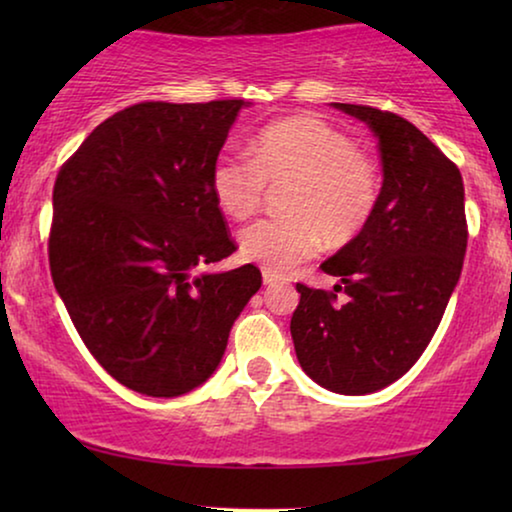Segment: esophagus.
<instances>
[{"label":"esophagus","instance_id":"34e87169","mask_svg":"<svg viewBox=\"0 0 512 512\" xmlns=\"http://www.w3.org/2000/svg\"><path fill=\"white\" fill-rule=\"evenodd\" d=\"M277 282H282V277H277L275 272H270V270H263V284L272 286V284H277Z\"/></svg>","mask_w":512,"mask_h":512}]
</instances>
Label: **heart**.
<instances>
[{
    "instance_id": "obj_1",
    "label": "heart",
    "mask_w": 512,
    "mask_h": 512,
    "mask_svg": "<svg viewBox=\"0 0 512 512\" xmlns=\"http://www.w3.org/2000/svg\"><path fill=\"white\" fill-rule=\"evenodd\" d=\"M251 156L221 151L214 158L212 193L230 219L244 221L263 205L265 188H284L286 219L258 221L240 233L244 261L284 275L321 249L352 242L377 207L380 179L373 160L352 137L314 116H293L263 128Z\"/></svg>"
}]
</instances>
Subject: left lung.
<instances>
[{"label":"left lung","mask_w":512,"mask_h":512,"mask_svg":"<svg viewBox=\"0 0 512 512\" xmlns=\"http://www.w3.org/2000/svg\"><path fill=\"white\" fill-rule=\"evenodd\" d=\"M331 107L377 137L382 188L368 226L321 263L340 284L296 286L291 338L300 368L319 387L363 396L408 373L443 319L466 256L464 181L405 118L361 104Z\"/></svg>","instance_id":"obj_1"}]
</instances>
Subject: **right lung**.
Instances as JSON below:
<instances>
[{"instance_id": "1", "label": "right lung", "mask_w": 512, "mask_h": 512, "mask_svg": "<svg viewBox=\"0 0 512 512\" xmlns=\"http://www.w3.org/2000/svg\"><path fill=\"white\" fill-rule=\"evenodd\" d=\"M249 104H135L97 125L55 179V291L97 363L137 394L207 382L261 289L254 265L205 270L235 251L209 174Z\"/></svg>"}]
</instances>
